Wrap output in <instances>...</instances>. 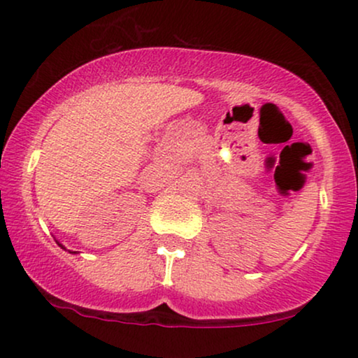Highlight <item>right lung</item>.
<instances>
[{
	"label": "right lung",
	"instance_id": "1",
	"mask_svg": "<svg viewBox=\"0 0 358 358\" xmlns=\"http://www.w3.org/2000/svg\"><path fill=\"white\" fill-rule=\"evenodd\" d=\"M57 244H59V242H57ZM59 245H60V248H62V249H65V248H64V245H62V244H59Z\"/></svg>",
	"mask_w": 358,
	"mask_h": 358
}]
</instances>
